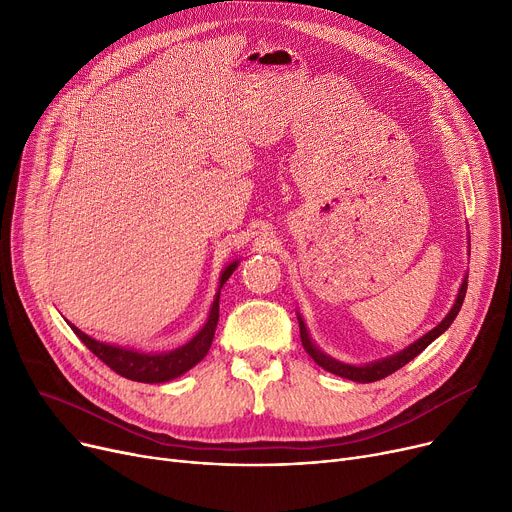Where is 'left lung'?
<instances>
[{
  "instance_id": "obj_1",
  "label": "left lung",
  "mask_w": 512,
  "mask_h": 512,
  "mask_svg": "<svg viewBox=\"0 0 512 512\" xmlns=\"http://www.w3.org/2000/svg\"><path fill=\"white\" fill-rule=\"evenodd\" d=\"M465 294H467V280H463L461 284V290H459V297H456V303L454 307L450 309V313L442 319V324H438L432 332H427L423 338H419L417 342H413L409 348H405L402 353H396L394 357H388V359H382V361H375L371 365H365V367H355V365H344V363H338L334 359H330L328 355H324L321 351H317V348L313 346V342L309 340V334H307V328L303 324V319L299 315V326H301V342H303V348L307 351V355L319 365L324 367L326 371L330 373H336L340 375V378H346V380H353V382H361V384H369V382H378V380H384L386 375L398 371L400 367H405L409 361H413L419 353H423L425 348L432 344L442 332H446L450 328V324L454 321V317L459 315L461 307H463V301H465Z\"/></svg>"
}]
</instances>
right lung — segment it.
Instances as JSON below:
<instances>
[{
  "mask_svg": "<svg viewBox=\"0 0 512 512\" xmlns=\"http://www.w3.org/2000/svg\"><path fill=\"white\" fill-rule=\"evenodd\" d=\"M234 270H236V263L226 267L222 274V280H220V288L226 284V280L232 276ZM218 319H220V292L213 301L207 324L191 342L176 348V351L155 353V355L137 353V351H130V348H120V346H112L105 342H97L91 336H87L85 332L74 328L72 324H70V328L74 330V334L80 340L85 342V346L97 359H101L112 371L122 375V378L132 380V382H143V384H161V382L178 378V375L195 367L209 353L215 328H218Z\"/></svg>",
  "mask_w": 512,
  "mask_h": 512,
  "instance_id": "right-lung-1",
  "label": "right lung"
}]
</instances>
